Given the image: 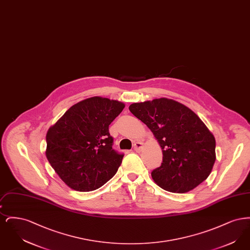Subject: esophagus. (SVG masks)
Instances as JSON below:
<instances>
[{"instance_id":"1","label":"esophagus","mask_w":250,"mask_h":250,"mask_svg":"<svg viewBox=\"0 0 250 250\" xmlns=\"http://www.w3.org/2000/svg\"><path fill=\"white\" fill-rule=\"evenodd\" d=\"M143 147V143H142V142H136V143H134V145H133V148H134V150H135L136 152L142 151Z\"/></svg>"}]
</instances>
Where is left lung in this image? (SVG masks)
Instances as JSON below:
<instances>
[{
  "label": "left lung",
  "instance_id": "left-lung-1",
  "mask_svg": "<svg viewBox=\"0 0 250 250\" xmlns=\"http://www.w3.org/2000/svg\"><path fill=\"white\" fill-rule=\"evenodd\" d=\"M129 110L149 127L161 146V166L151 173L157 186L185 193L210 175L215 161V140L190 108L172 99L159 98L131 104Z\"/></svg>",
  "mask_w": 250,
  "mask_h": 250
}]
</instances>
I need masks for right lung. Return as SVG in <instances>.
<instances>
[{
  "label": "right lung",
  "instance_id": "right-lung-1",
  "mask_svg": "<svg viewBox=\"0 0 250 250\" xmlns=\"http://www.w3.org/2000/svg\"><path fill=\"white\" fill-rule=\"evenodd\" d=\"M124 107L119 101L91 97L72 106L48 129L47 158L69 188L95 190L115 175L124 154L112 148L108 125Z\"/></svg>",
  "mask_w": 250,
  "mask_h": 250
}]
</instances>
